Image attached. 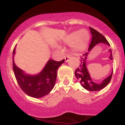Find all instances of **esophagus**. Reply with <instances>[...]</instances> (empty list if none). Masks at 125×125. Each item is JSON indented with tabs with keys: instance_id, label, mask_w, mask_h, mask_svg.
Here are the masks:
<instances>
[{
	"instance_id": "1",
	"label": "esophagus",
	"mask_w": 125,
	"mask_h": 125,
	"mask_svg": "<svg viewBox=\"0 0 125 125\" xmlns=\"http://www.w3.org/2000/svg\"><path fill=\"white\" fill-rule=\"evenodd\" d=\"M71 58V55L70 54H67L66 56H65V58H64V59H65V62H67L69 61V58Z\"/></svg>"
}]
</instances>
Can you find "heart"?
I'll list each match as a JSON object with an SVG mask.
<instances>
[{"mask_svg":"<svg viewBox=\"0 0 125 125\" xmlns=\"http://www.w3.org/2000/svg\"><path fill=\"white\" fill-rule=\"evenodd\" d=\"M89 34L86 30L73 31L65 39L66 43L72 44L73 49L76 52L83 51L86 49L89 41Z\"/></svg>","mask_w":125,"mask_h":125,"instance_id":"obj_1","label":"heart"}]
</instances>
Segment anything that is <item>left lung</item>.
<instances>
[{
    "label": "left lung",
    "instance_id": "left-lung-1",
    "mask_svg": "<svg viewBox=\"0 0 125 125\" xmlns=\"http://www.w3.org/2000/svg\"><path fill=\"white\" fill-rule=\"evenodd\" d=\"M90 32H91L92 35V41L90 42V44L89 47L88 51H91L96 44L99 43H106L107 45L110 46L109 43L107 41L104 35L100 33L99 31H96L94 29L89 27ZM109 51L110 52V56L109 59L111 60H113L112 57V52L111 49H109ZM88 53H86L83 54V56L81 57V63L79 66L78 68L74 72L76 77H77V79L80 81V83L82 84L83 87L84 89L89 91H97L100 90L102 89H104V87H106L110 82V80L112 76L113 71L112 73L107 77L102 82L97 83L94 82L90 76V74L89 73L88 71L86 68V59Z\"/></svg>",
    "mask_w": 125,
    "mask_h": 125
}]
</instances>
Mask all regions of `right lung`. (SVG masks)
Masks as SVG:
<instances>
[{
    "label": "right lung",
    "instance_id": "obj_1",
    "mask_svg": "<svg viewBox=\"0 0 125 125\" xmlns=\"http://www.w3.org/2000/svg\"><path fill=\"white\" fill-rule=\"evenodd\" d=\"M15 47L13 52V70L16 81L21 90L30 96L39 98L49 94L54 86L59 67L64 59L57 62L50 59L43 69L36 75L26 74L16 65L13 61Z\"/></svg>",
    "mask_w": 125,
    "mask_h": 125
}]
</instances>
